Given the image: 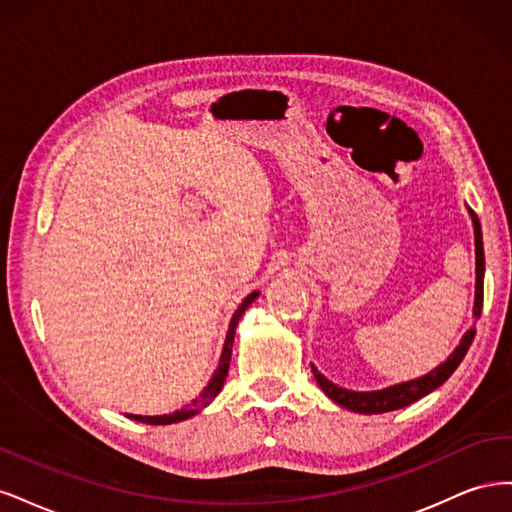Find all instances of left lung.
Segmentation results:
<instances>
[{
	"mask_svg": "<svg viewBox=\"0 0 512 512\" xmlns=\"http://www.w3.org/2000/svg\"><path fill=\"white\" fill-rule=\"evenodd\" d=\"M472 222H474V239H476V299H474V316H480V309H483V277H485V252H483V235H480V222L476 218V213L470 209ZM476 335V329H470L466 333V337L461 339V344L457 346V350L448 356V359L436 367L433 371H429L427 376L412 380V382H404V384H395L389 386V389L382 391H374V393H356V391H348L337 386L333 382H329L324 378L320 371L312 365L314 378L320 384V389L327 393L335 404H339L342 408H348L352 412H361V414H382V412H391V410H399L406 408L410 404H414L416 399H421L425 395H429L431 391H436L440 384H444L448 378H451L453 371L459 367V363L466 356L468 348L472 346V339Z\"/></svg>",
	"mask_w": 512,
	"mask_h": 512,
	"instance_id": "8db88e82",
	"label": "left lung"
}]
</instances>
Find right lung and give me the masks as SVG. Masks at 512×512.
Returning a JSON list of instances; mask_svg holds the SVG:
<instances>
[{
  "instance_id": "obj_1",
  "label": "right lung",
  "mask_w": 512,
  "mask_h": 512,
  "mask_svg": "<svg viewBox=\"0 0 512 512\" xmlns=\"http://www.w3.org/2000/svg\"><path fill=\"white\" fill-rule=\"evenodd\" d=\"M258 297V292H252L247 294V297L243 299V303L239 305V309L235 312V316H232L230 320V327H228V335H226V344H224V350H222V359H220V367L218 371H215V376L211 378V382L207 384V389L200 393L196 399H192V404L188 408H181L173 414H162V416H138V414H128L130 418H134V421L138 423H147V425H170V423H179V421H185V418H190L192 414H196L200 408H205L209 401L218 395L222 391L224 386V380L228 376V367H230V354H232V342H235V331H237V324H239V318L243 316V312L247 307L252 305V301Z\"/></svg>"
}]
</instances>
